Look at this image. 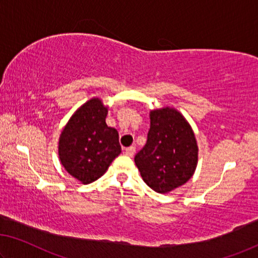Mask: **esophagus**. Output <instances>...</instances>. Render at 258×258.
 <instances>
[{
	"instance_id": "esophagus-1",
	"label": "esophagus",
	"mask_w": 258,
	"mask_h": 258,
	"mask_svg": "<svg viewBox=\"0 0 258 258\" xmlns=\"http://www.w3.org/2000/svg\"><path fill=\"white\" fill-rule=\"evenodd\" d=\"M134 153H136V147H134V146H131V147H127L125 149V154L127 156H133Z\"/></svg>"
}]
</instances>
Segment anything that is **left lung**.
<instances>
[{"label": "left lung", "mask_w": 258, "mask_h": 258, "mask_svg": "<svg viewBox=\"0 0 258 258\" xmlns=\"http://www.w3.org/2000/svg\"><path fill=\"white\" fill-rule=\"evenodd\" d=\"M147 142L134 157L145 183L159 194L185 184L196 170L198 146L189 122L172 107L151 111Z\"/></svg>", "instance_id": "8db88e82"}]
</instances>
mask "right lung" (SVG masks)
I'll return each mask as SVG.
<instances>
[{
	"label": "right lung",
	"instance_id": "add662e5",
	"mask_svg": "<svg viewBox=\"0 0 258 258\" xmlns=\"http://www.w3.org/2000/svg\"><path fill=\"white\" fill-rule=\"evenodd\" d=\"M106 114L101 99L91 98L75 111L60 134L61 164L83 184L104 175L121 152L118 131L106 125Z\"/></svg>",
	"mask_w": 258,
	"mask_h": 258
}]
</instances>
